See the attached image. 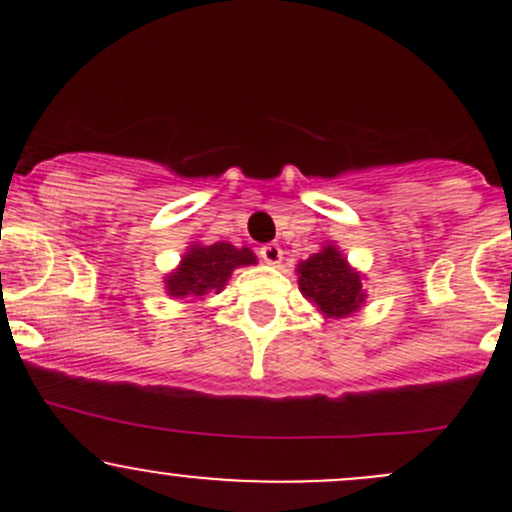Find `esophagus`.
<instances>
[{"label": "esophagus", "mask_w": 512, "mask_h": 512, "mask_svg": "<svg viewBox=\"0 0 512 512\" xmlns=\"http://www.w3.org/2000/svg\"><path fill=\"white\" fill-rule=\"evenodd\" d=\"M260 257L267 262V265H280L282 262V247L277 242H270V245L260 247Z\"/></svg>", "instance_id": "esophagus-1"}]
</instances>
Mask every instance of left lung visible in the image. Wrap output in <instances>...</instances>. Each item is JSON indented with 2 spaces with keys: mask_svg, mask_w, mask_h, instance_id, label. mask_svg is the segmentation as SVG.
<instances>
[{
  "mask_svg": "<svg viewBox=\"0 0 512 512\" xmlns=\"http://www.w3.org/2000/svg\"><path fill=\"white\" fill-rule=\"evenodd\" d=\"M294 272L299 292L324 319H344L366 304V289L361 285L364 272L349 265L337 242H324L322 250L299 260Z\"/></svg>",
  "mask_w": 512,
  "mask_h": 512,
  "instance_id": "8db88e82",
  "label": "left lung"
}]
</instances>
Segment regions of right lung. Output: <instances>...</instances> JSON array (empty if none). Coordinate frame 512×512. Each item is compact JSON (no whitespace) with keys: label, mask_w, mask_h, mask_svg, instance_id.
I'll return each mask as SVG.
<instances>
[{"label":"right lung","mask_w":512,"mask_h":512,"mask_svg":"<svg viewBox=\"0 0 512 512\" xmlns=\"http://www.w3.org/2000/svg\"><path fill=\"white\" fill-rule=\"evenodd\" d=\"M257 265L250 247H235L230 242H190L180 255L175 270L163 277L165 294L170 299H203L205 294H220L237 267Z\"/></svg>","instance_id":"obj_1"}]
</instances>
